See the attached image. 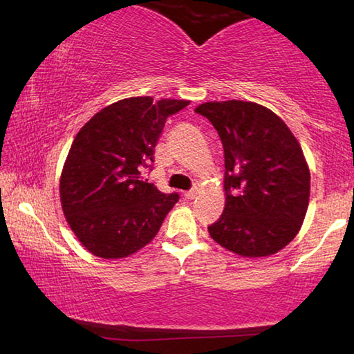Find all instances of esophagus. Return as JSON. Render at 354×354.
I'll list each match as a JSON object with an SVG mask.
<instances>
[{
    "instance_id": "esophagus-1",
    "label": "esophagus",
    "mask_w": 354,
    "mask_h": 354,
    "mask_svg": "<svg viewBox=\"0 0 354 354\" xmlns=\"http://www.w3.org/2000/svg\"><path fill=\"white\" fill-rule=\"evenodd\" d=\"M197 193H199V191H197V188L189 189V191H187V193H185V199H189V201H193V199H196Z\"/></svg>"
}]
</instances>
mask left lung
<instances>
[{
    "instance_id": "left-lung-1",
    "label": "left lung",
    "mask_w": 354,
    "mask_h": 354,
    "mask_svg": "<svg viewBox=\"0 0 354 354\" xmlns=\"http://www.w3.org/2000/svg\"><path fill=\"white\" fill-rule=\"evenodd\" d=\"M196 113L224 146L225 207L209 236L241 257L274 255L297 236L309 203L311 174L299 141L257 102H203Z\"/></svg>"
}]
</instances>
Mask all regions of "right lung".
I'll use <instances>...</instances> for the list:
<instances>
[{
	"label": "right lung",
	"mask_w": 354,
	"mask_h": 354,
	"mask_svg": "<svg viewBox=\"0 0 354 354\" xmlns=\"http://www.w3.org/2000/svg\"><path fill=\"white\" fill-rule=\"evenodd\" d=\"M189 101L138 96L102 109L79 130L60 176L68 225L86 250L126 258L151 243L178 194H165L141 174L167 116Z\"/></svg>",
	"instance_id": "right-lung-1"
}]
</instances>
